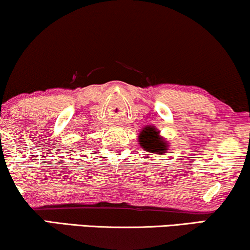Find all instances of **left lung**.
Returning a JSON list of instances; mask_svg holds the SVG:
<instances>
[{
    "instance_id": "left-lung-1",
    "label": "left lung",
    "mask_w": 250,
    "mask_h": 250,
    "mask_svg": "<svg viewBox=\"0 0 250 250\" xmlns=\"http://www.w3.org/2000/svg\"><path fill=\"white\" fill-rule=\"evenodd\" d=\"M138 141L141 146L151 153L164 154L168 148V144L160 137L159 132L154 130V128H144L138 136Z\"/></svg>"
}]
</instances>
